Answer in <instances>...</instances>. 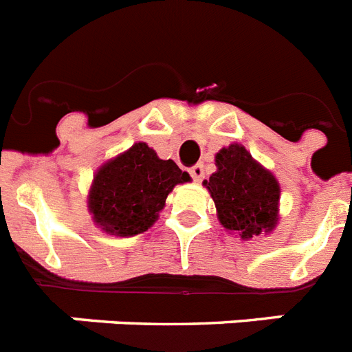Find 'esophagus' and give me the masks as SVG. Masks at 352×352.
<instances>
[{
    "mask_svg": "<svg viewBox=\"0 0 352 352\" xmlns=\"http://www.w3.org/2000/svg\"><path fill=\"white\" fill-rule=\"evenodd\" d=\"M190 173L191 177H193V181L201 182L202 179H204V166H202V164H195V166L190 170Z\"/></svg>",
    "mask_w": 352,
    "mask_h": 352,
    "instance_id": "1",
    "label": "esophagus"
}]
</instances>
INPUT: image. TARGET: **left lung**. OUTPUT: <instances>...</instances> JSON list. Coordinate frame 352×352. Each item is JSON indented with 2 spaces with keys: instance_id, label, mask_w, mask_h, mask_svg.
Returning a JSON list of instances; mask_svg holds the SVG:
<instances>
[{
  "instance_id": "8db88e82",
  "label": "left lung",
  "mask_w": 352,
  "mask_h": 352,
  "mask_svg": "<svg viewBox=\"0 0 352 352\" xmlns=\"http://www.w3.org/2000/svg\"><path fill=\"white\" fill-rule=\"evenodd\" d=\"M217 171L204 186L215 201L217 217L242 241L271 233L278 222L280 186L273 173L241 144H230L215 155Z\"/></svg>"
}]
</instances>
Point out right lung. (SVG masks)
<instances>
[{
  "instance_id": "obj_1",
  "label": "right lung",
  "mask_w": 352,
  "mask_h": 352,
  "mask_svg": "<svg viewBox=\"0 0 352 352\" xmlns=\"http://www.w3.org/2000/svg\"><path fill=\"white\" fill-rule=\"evenodd\" d=\"M188 181L190 175L171 159L162 161L146 142H135L97 170L88 210L94 222L110 235H139L157 221L168 193Z\"/></svg>"
}]
</instances>
